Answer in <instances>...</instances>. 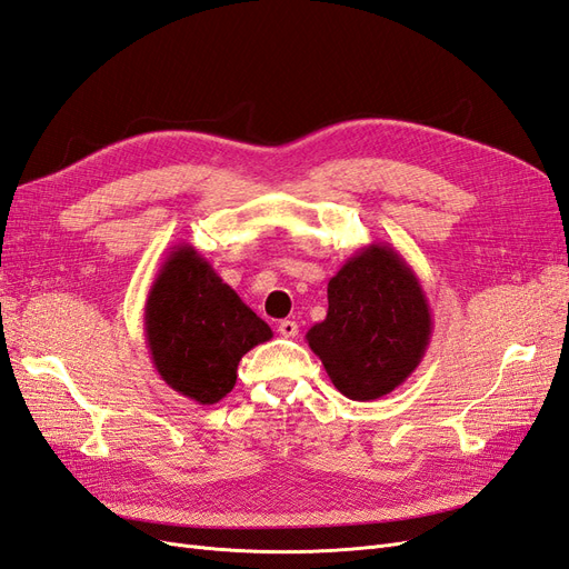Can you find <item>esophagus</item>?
I'll use <instances>...</instances> for the list:
<instances>
[{"instance_id": "34e87169", "label": "esophagus", "mask_w": 569, "mask_h": 569, "mask_svg": "<svg viewBox=\"0 0 569 569\" xmlns=\"http://www.w3.org/2000/svg\"><path fill=\"white\" fill-rule=\"evenodd\" d=\"M278 332H280L282 337L291 339V337H297V335H299V325H297L295 320H282V322L278 325Z\"/></svg>"}]
</instances>
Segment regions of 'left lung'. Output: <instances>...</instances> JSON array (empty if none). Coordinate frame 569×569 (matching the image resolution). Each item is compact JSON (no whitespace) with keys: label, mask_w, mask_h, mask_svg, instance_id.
I'll list each match as a JSON object with an SVG mask.
<instances>
[{"label":"left lung","mask_w":569,"mask_h":569,"mask_svg":"<svg viewBox=\"0 0 569 569\" xmlns=\"http://www.w3.org/2000/svg\"><path fill=\"white\" fill-rule=\"evenodd\" d=\"M432 327L416 270L393 247L375 242L327 282V316L306 341L347 399L375 401L416 372Z\"/></svg>","instance_id":"1"}]
</instances>
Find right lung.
Masks as SVG:
<instances>
[{"mask_svg":"<svg viewBox=\"0 0 569 569\" xmlns=\"http://www.w3.org/2000/svg\"><path fill=\"white\" fill-rule=\"evenodd\" d=\"M144 337L161 380L211 406L232 391L239 360L272 330L192 244H178L149 287Z\"/></svg>","mask_w":569,"mask_h":569,"instance_id":"right-lung-1","label":"right lung"}]
</instances>
